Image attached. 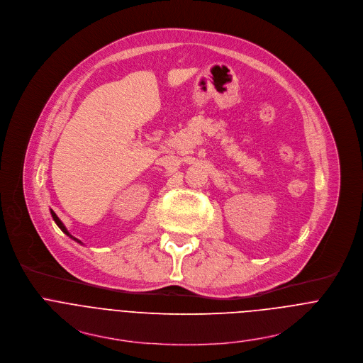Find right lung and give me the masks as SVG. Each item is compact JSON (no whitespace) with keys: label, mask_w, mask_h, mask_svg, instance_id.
Listing matches in <instances>:
<instances>
[{"label":"right lung","mask_w":363,"mask_h":363,"mask_svg":"<svg viewBox=\"0 0 363 363\" xmlns=\"http://www.w3.org/2000/svg\"><path fill=\"white\" fill-rule=\"evenodd\" d=\"M50 213H52V218H53V220L56 222V225H57V226H59V228H60V229H62V230H63V232H65V233H66L69 238H72L73 240H76V242H79V244H82V242H80V240H79L77 238H74V236H72V235L69 233V230L66 229V226L62 223V220L57 218V215H56V213H55L52 209H50Z\"/></svg>","instance_id":"right-lung-1"}]
</instances>
